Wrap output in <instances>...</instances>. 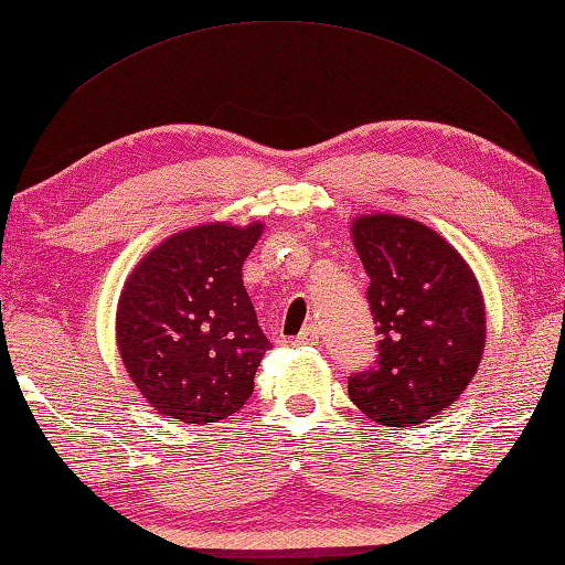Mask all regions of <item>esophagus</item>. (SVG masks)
Listing matches in <instances>:
<instances>
[{
    "mask_svg": "<svg viewBox=\"0 0 565 565\" xmlns=\"http://www.w3.org/2000/svg\"><path fill=\"white\" fill-rule=\"evenodd\" d=\"M318 338H321V331H318V326L309 323L299 335H296L294 343L296 345H313V343H318Z\"/></svg>",
    "mask_w": 565,
    "mask_h": 565,
    "instance_id": "obj_1",
    "label": "esophagus"
}]
</instances>
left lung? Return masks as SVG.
Listing matches in <instances>:
<instances>
[{
  "instance_id": "1",
  "label": "left lung",
  "mask_w": 565,
  "mask_h": 565,
  "mask_svg": "<svg viewBox=\"0 0 565 565\" xmlns=\"http://www.w3.org/2000/svg\"><path fill=\"white\" fill-rule=\"evenodd\" d=\"M353 242L371 279L377 358L348 377V395L373 423L423 425L477 373L487 335L479 284L452 244L415 220L358 217Z\"/></svg>"
}]
</instances>
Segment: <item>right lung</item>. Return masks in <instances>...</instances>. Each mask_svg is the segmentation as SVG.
Returning a JSON list of instances; mask_svg holds the SVG:
<instances>
[{
    "instance_id": "obj_1",
    "label": "right lung",
    "mask_w": 565,
    "mask_h": 565,
    "mask_svg": "<svg viewBox=\"0 0 565 565\" xmlns=\"http://www.w3.org/2000/svg\"><path fill=\"white\" fill-rule=\"evenodd\" d=\"M262 224H202L152 249L120 294L116 333L132 383L160 415L217 423L247 403L269 338L242 281Z\"/></svg>"
}]
</instances>
